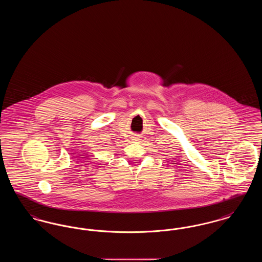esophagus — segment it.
Here are the masks:
<instances>
[{"label": "esophagus", "mask_w": 262, "mask_h": 262, "mask_svg": "<svg viewBox=\"0 0 262 262\" xmlns=\"http://www.w3.org/2000/svg\"><path fill=\"white\" fill-rule=\"evenodd\" d=\"M136 139H137V138H136Z\"/></svg>", "instance_id": "esophagus-1"}]
</instances>
